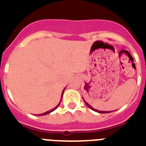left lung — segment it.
<instances>
[{"instance_id": "obj_1", "label": "left lung", "mask_w": 146, "mask_h": 146, "mask_svg": "<svg viewBox=\"0 0 146 146\" xmlns=\"http://www.w3.org/2000/svg\"><path fill=\"white\" fill-rule=\"evenodd\" d=\"M84 101H85V100H84ZM85 104H86V105H87V106H88V107H89L90 109H91V110H94V111H96V112H100V113H108V112H106V111H98V110H94V109L93 107H92V106H90L89 104H88V103H87V102H86V101H85Z\"/></svg>"}]
</instances>
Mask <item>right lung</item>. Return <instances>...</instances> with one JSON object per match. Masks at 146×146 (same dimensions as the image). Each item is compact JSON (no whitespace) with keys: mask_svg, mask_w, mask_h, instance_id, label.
Wrapping results in <instances>:
<instances>
[{"mask_svg":"<svg viewBox=\"0 0 146 146\" xmlns=\"http://www.w3.org/2000/svg\"><path fill=\"white\" fill-rule=\"evenodd\" d=\"M62 95H63V94H62ZM61 98H62V97H61ZM60 104H61V102H60V103H59V104H58V106H57L56 107H54V109H53V110H50V111H48V112H44V113H42V114L38 115H47V114H48V113H50V112H53L54 110H56V109H57V108L58 107V106H59V105H60Z\"/></svg>","mask_w":146,"mask_h":146,"instance_id":"right-lung-1","label":"right lung"}]
</instances>
